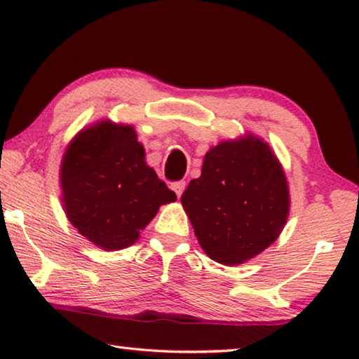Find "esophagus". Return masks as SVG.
<instances>
[{
    "label": "esophagus",
    "mask_w": 359,
    "mask_h": 359,
    "mask_svg": "<svg viewBox=\"0 0 359 359\" xmlns=\"http://www.w3.org/2000/svg\"><path fill=\"white\" fill-rule=\"evenodd\" d=\"M172 189L175 191L176 196L181 197V194H183L186 189V181H176V183L172 184Z\"/></svg>",
    "instance_id": "34e87169"
}]
</instances>
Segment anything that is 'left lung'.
Instances as JSON below:
<instances>
[{"label":"left lung","mask_w":359,"mask_h":359,"mask_svg":"<svg viewBox=\"0 0 359 359\" xmlns=\"http://www.w3.org/2000/svg\"><path fill=\"white\" fill-rule=\"evenodd\" d=\"M181 203L205 254L233 266L278 240L290 212V191L271 147L244 134L205 154L202 175L191 181Z\"/></svg>","instance_id":"8db88e82"}]
</instances>
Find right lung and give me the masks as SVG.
<instances>
[{"label": "right lung", "mask_w": 359, "mask_h": 359, "mask_svg": "<svg viewBox=\"0 0 359 359\" xmlns=\"http://www.w3.org/2000/svg\"><path fill=\"white\" fill-rule=\"evenodd\" d=\"M61 202L69 222L104 250L134 244L162 205L176 200L144 161L134 126L100 119L62 154Z\"/></svg>", "instance_id": "right-lung-1"}]
</instances>
